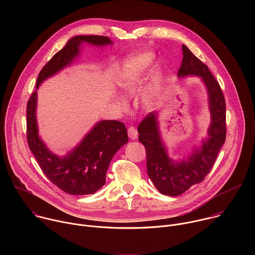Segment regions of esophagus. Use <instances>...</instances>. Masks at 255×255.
<instances>
[{"mask_svg":"<svg viewBox=\"0 0 255 255\" xmlns=\"http://www.w3.org/2000/svg\"><path fill=\"white\" fill-rule=\"evenodd\" d=\"M128 136L131 140H136L137 137H138V133H137V130L134 128V127H130L128 129Z\"/></svg>","mask_w":255,"mask_h":255,"instance_id":"esophagus-1","label":"esophagus"}]
</instances>
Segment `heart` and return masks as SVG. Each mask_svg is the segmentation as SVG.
I'll list each match as a JSON object with an SVG mask.
<instances>
[{
  "mask_svg": "<svg viewBox=\"0 0 255 255\" xmlns=\"http://www.w3.org/2000/svg\"><path fill=\"white\" fill-rule=\"evenodd\" d=\"M155 61V54L150 51L138 52L130 55L123 62L117 78V86L124 96L130 97L136 94ZM164 71L160 65H155L149 75V80L141 94L143 105L150 109L155 105L157 92L163 82ZM118 106L125 110L126 103L117 99Z\"/></svg>",
  "mask_w": 255,
  "mask_h": 255,
  "instance_id": "b5f03b06",
  "label": "heart"
}]
</instances>
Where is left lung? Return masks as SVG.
<instances>
[{
  "instance_id": "1",
  "label": "left lung",
  "mask_w": 255,
  "mask_h": 255,
  "mask_svg": "<svg viewBox=\"0 0 255 255\" xmlns=\"http://www.w3.org/2000/svg\"><path fill=\"white\" fill-rule=\"evenodd\" d=\"M188 77L200 78L208 96L211 121L199 145H194L181 158L174 159L161 136L159 112L148 114L138 126V139L146 149L148 176L159 193L170 197L184 194L203 181L226 139V104L221 88L208 66L183 44V61L177 78Z\"/></svg>"
}]
</instances>
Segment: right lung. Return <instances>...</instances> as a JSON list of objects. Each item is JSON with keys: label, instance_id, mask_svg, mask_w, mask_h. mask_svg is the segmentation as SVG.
I'll return each instance as SVG.
<instances>
[{"label": "right lung", "instance_id": "right-lung-1", "mask_svg": "<svg viewBox=\"0 0 255 255\" xmlns=\"http://www.w3.org/2000/svg\"><path fill=\"white\" fill-rule=\"evenodd\" d=\"M96 47L112 45L107 36L79 35L43 66L36 91L27 104V140L29 148L48 179L63 192L84 196L95 194L106 184V173L116 152L128 142L125 125L115 120H101L63 156L52 152L39 134L37 122V89L49 78L71 65L82 53L84 44Z\"/></svg>", "mask_w": 255, "mask_h": 255}]
</instances>
